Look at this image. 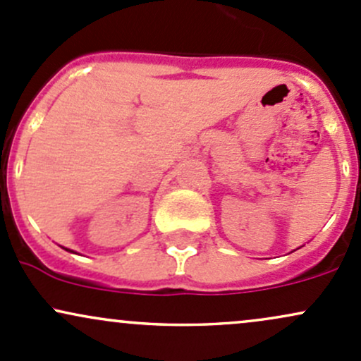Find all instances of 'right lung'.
Segmentation results:
<instances>
[{
    "label": "right lung",
    "instance_id": "right-lung-1",
    "mask_svg": "<svg viewBox=\"0 0 361 361\" xmlns=\"http://www.w3.org/2000/svg\"><path fill=\"white\" fill-rule=\"evenodd\" d=\"M66 250H68V252H73V250H71V249H66ZM75 254H76V252H75Z\"/></svg>",
    "mask_w": 361,
    "mask_h": 361
}]
</instances>
